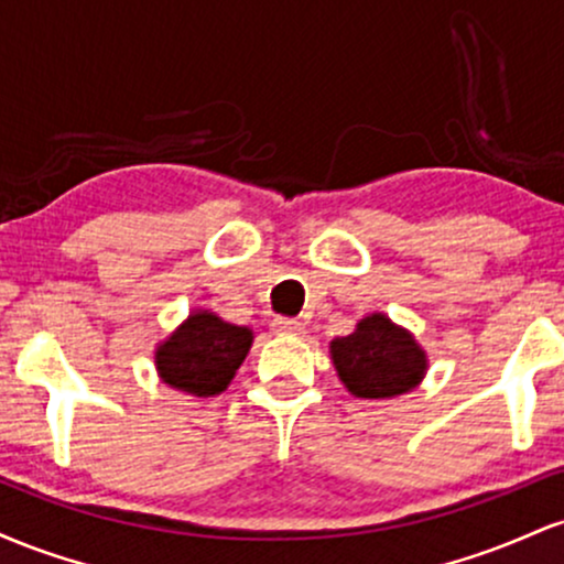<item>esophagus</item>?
<instances>
[{"mask_svg": "<svg viewBox=\"0 0 564 564\" xmlns=\"http://www.w3.org/2000/svg\"><path fill=\"white\" fill-rule=\"evenodd\" d=\"M273 328L278 334H291V336L304 334V323L296 321V318H275Z\"/></svg>", "mask_w": 564, "mask_h": 564, "instance_id": "obj_1", "label": "esophagus"}]
</instances>
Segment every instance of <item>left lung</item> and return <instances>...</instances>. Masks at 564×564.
Here are the masks:
<instances>
[{"label":"left lung","mask_w":564,"mask_h":564,"mask_svg":"<svg viewBox=\"0 0 564 564\" xmlns=\"http://www.w3.org/2000/svg\"><path fill=\"white\" fill-rule=\"evenodd\" d=\"M334 366L347 390L358 398H392L424 377V352L413 336L384 315L358 323L349 336L332 341Z\"/></svg>","instance_id":"8db88e82"}]
</instances>
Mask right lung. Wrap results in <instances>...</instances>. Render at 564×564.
Here are the masks:
<instances>
[{"label": "right lung", "instance_id": "obj_1", "mask_svg": "<svg viewBox=\"0 0 564 564\" xmlns=\"http://www.w3.org/2000/svg\"><path fill=\"white\" fill-rule=\"evenodd\" d=\"M251 347V332L212 313L191 315L156 352L161 379L177 390L209 398L236 377Z\"/></svg>", "mask_w": 564, "mask_h": 564}]
</instances>
